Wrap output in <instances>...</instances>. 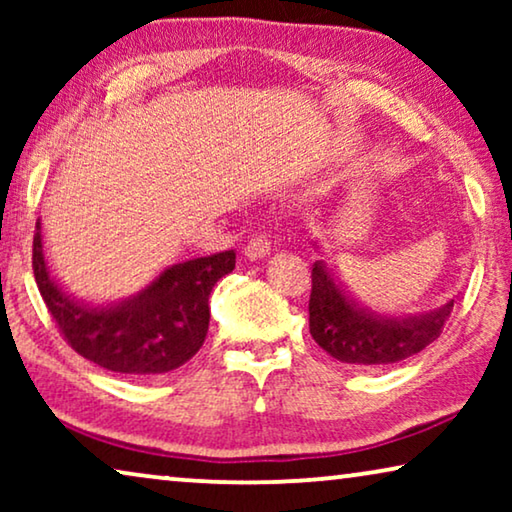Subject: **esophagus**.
I'll return each instance as SVG.
<instances>
[{
	"mask_svg": "<svg viewBox=\"0 0 512 512\" xmlns=\"http://www.w3.org/2000/svg\"><path fill=\"white\" fill-rule=\"evenodd\" d=\"M268 254H270L268 235H261V233L251 235L247 247H244V256H247L249 261H256V258H265Z\"/></svg>",
	"mask_w": 512,
	"mask_h": 512,
	"instance_id": "34e87169",
	"label": "esophagus"
}]
</instances>
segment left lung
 <instances>
[{
  "instance_id": "8db88e82",
  "label": "left lung",
  "mask_w": 512,
  "mask_h": 512,
  "mask_svg": "<svg viewBox=\"0 0 512 512\" xmlns=\"http://www.w3.org/2000/svg\"><path fill=\"white\" fill-rule=\"evenodd\" d=\"M454 300L419 317H382L363 310L340 289L324 261L312 265L310 333L333 359L354 366H391L440 338Z\"/></svg>"
}]
</instances>
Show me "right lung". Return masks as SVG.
<instances>
[{"mask_svg":"<svg viewBox=\"0 0 512 512\" xmlns=\"http://www.w3.org/2000/svg\"><path fill=\"white\" fill-rule=\"evenodd\" d=\"M233 268V249L193 258L163 270L123 303L90 307L48 275L39 221L32 242L34 279L67 345L100 368L135 377L170 373L198 354L209 328V293Z\"/></svg>","mask_w":512,"mask_h":512,"instance_id":"1","label":"right lung"}]
</instances>
